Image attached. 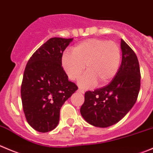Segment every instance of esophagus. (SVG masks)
<instances>
[{"label": "esophagus", "instance_id": "34e87169", "mask_svg": "<svg viewBox=\"0 0 153 153\" xmlns=\"http://www.w3.org/2000/svg\"><path fill=\"white\" fill-rule=\"evenodd\" d=\"M78 93H82V94H84V91L83 90H81V89H78Z\"/></svg>", "mask_w": 153, "mask_h": 153}]
</instances>
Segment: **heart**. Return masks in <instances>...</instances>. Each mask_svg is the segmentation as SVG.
<instances>
[{"label": "heart", "instance_id": "heart-1", "mask_svg": "<svg viewBox=\"0 0 153 153\" xmlns=\"http://www.w3.org/2000/svg\"><path fill=\"white\" fill-rule=\"evenodd\" d=\"M121 61V50L114 41L90 39L77 44L72 52H65L62 66L69 79L76 80L85 69L87 72L79 78L78 85L90 88L107 84L117 73Z\"/></svg>", "mask_w": 153, "mask_h": 153}]
</instances>
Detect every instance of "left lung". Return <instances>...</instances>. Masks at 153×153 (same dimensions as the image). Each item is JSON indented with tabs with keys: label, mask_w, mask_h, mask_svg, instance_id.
Instances as JSON below:
<instances>
[{
	"label": "left lung",
	"mask_w": 153,
	"mask_h": 153,
	"mask_svg": "<svg viewBox=\"0 0 153 153\" xmlns=\"http://www.w3.org/2000/svg\"><path fill=\"white\" fill-rule=\"evenodd\" d=\"M122 62L109 84L87 91L80 112L86 122L100 128L116 124L132 108L140 87L139 62L135 53L121 39Z\"/></svg>",
	"instance_id": "obj_1"
}]
</instances>
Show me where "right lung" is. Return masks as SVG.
Instances as JSON below:
<instances>
[{
	"label": "right lung",
	"instance_id": "obj_1",
	"mask_svg": "<svg viewBox=\"0 0 153 153\" xmlns=\"http://www.w3.org/2000/svg\"><path fill=\"white\" fill-rule=\"evenodd\" d=\"M72 40L51 38L33 53L25 67L21 87L23 111L29 125L39 132L57 127L60 108L78 90L62 67L63 53Z\"/></svg>",
	"mask_w": 153,
	"mask_h": 153
}]
</instances>
